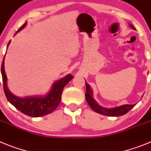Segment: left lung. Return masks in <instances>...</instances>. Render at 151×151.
<instances>
[{
  "mask_svg": "<svg viewBox=\"0 0 151 151\" xmlns=\"http://www.w3.org/2000/svg\"><path fill=\"white\" fill-rule=\"evenodd\" d=\"M129 26L133 28V29H136V28L132 24H129ZM86 91L85 98L87 103L90 106V107L98 113L104 115H108V116H121L127 112H129L133 106H136V104H125V105L120 106H116L114 108H105L100 106L98 103L95 101V100L93 98V92L91 88H90V86L86 81Z\"/></svg>",
  "mask_w": 151,
  "mask_h": 151,
  "instance_id": "1",
  "label": "left lung"
}]
</instances>
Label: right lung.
Returning a JSON list of instances; mask_svg holds the SVG:
<instances>
[{"mask_svg":"<svg viewBox=\"0 0 151 151\" xmlns=\"http://www.w3.org/2000/svg\"><path fill=\"white\" fill-rule=\"evenodd\" d=\"M26 25L27 22H25L18 29L16 33L24 28ZM10 42L11 41H9L8 43L7 47L9 46ZM4 58L5 56L1 65V74H2L3 83H4V93L8 101L22 113L30 117L43 116L53 112L60 104L63 88L70 80H72L74 77L71 74H68L65 77L56 81L52 86L50 91L45 96L19 98L12 95L7 87V78L4 70Z\"/></svg>","mask_w":151,"mask_h":151,"instance_id":"add662e5","label":"right lung"}]
</instances>
